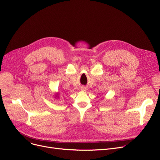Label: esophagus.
<instances>
[{
	"instance_id": "esophagus-1",
	"label": "esophagus",
	"mask_w": 160,
	"mask_h": 160,
	"mask_svg": "<svg viewBox=\"0 0 160 160\" xmlns=\"http://www.w3.org/2000/svg\"><path fill=\"white\" fill-rule=\"evenodd\" d=\"M81 90H82V91H86L87 88H86V87H82V88H81Z\"/></svg>"
}]
</instances>
